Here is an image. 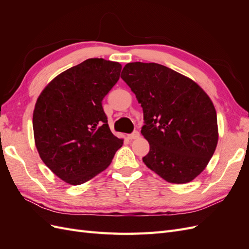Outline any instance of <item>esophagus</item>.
Listing matches in <instances>:
<instances>
[{
  "mask_svg": "<svg viewBox=\"0 0 249 249\" xmlns=\"http://www.w3.org/2000/svg\"><path fill=\"white\" fill-rule=\"evenodd\" d=\"M139 137H140V133L138 131H134L132 134H130V136H129L130 139H137Z\"/></svg>",
  "mask_w": 249,
  "mask_h": 249,
  "instance_id": "obj_1",
  "label": "esophagus"
}]
</instances>
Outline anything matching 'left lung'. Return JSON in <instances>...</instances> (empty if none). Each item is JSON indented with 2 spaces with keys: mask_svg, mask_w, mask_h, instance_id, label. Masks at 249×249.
Here are the masks:
<instances>
[{
  "mask_svg": "<svg viewBox=\"0 0 249 249\" xmlns=\"http://www.w3.org/2000/svg\"><path fill=\"white\" fill-rule=\"evenodd\" d=\"M141 104L149 143L146 166L172 184L191 182L207 167L218 142L217 114L196 83L158 63H127L122 71Z\"/></svg>",
  "mask_w": 249,
  "mask_h": 249,
  "instance_id": "8db88e82",
  "label": "left lung"
}]
</instances>
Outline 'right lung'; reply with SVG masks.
<instances>
[{"label": "right lung", "mask_w": 249, "mask_h": 249, "mask_svg": "<svg viewBox=\"0 0 249 249\" xmlns=\"http://www.w3.org/2000/svg\"><path fill=\"white\" fill-rule=\"evenodd\" d=\"M122 65L87 59L52 80L33 112L35 145L43 163L71 185H81L106 169L124 140L112 134L102 101Z\"/></svg>", "instance_id": "right-lung-1"}]
</instances>
